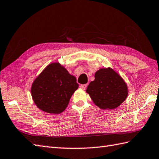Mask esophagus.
<instances>
[{
    "mask_svg": "<svg viewBox=\"0 0 159 159\" xmlns=\"http://www.w3.org/2000/svg\"><path fill=\"white\" fill-rule=\"evenodd\" d=\"M87 84H80V87L81 89H85L87 88Z\"/></svg>",
    "mask_w": 159,
    "mask_h": 159,
    "instance_id": "34e87169",
    "label": "esophagus"
}]
</instances>
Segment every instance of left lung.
<instances>
[{"mask_svg": "<svg viewBox=\"0 0 159 159\" xmlns=\"http://www.w3.org/2000/svg\"><path fill=\"white\" fill-rule=\"evenodd\" d=\"M86 91L95 105L103 110L117 108L128 95L126 83L110 68L95 72V80L89 83Z\"/></svg>", "mask_w": 159, "mask_h": 159, "instance_id": "obj_1", "label": "left lung"}]
</instances>
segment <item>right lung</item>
I'll list each match as a JSON object with an SVG mask.
<instances>
[{"label":"right lung","instance_id":"right-lung-1","mask_svg":"<svg viewBox=\"0 0 159 159\" xmlns=\"http://www.w3.org/2000/svg\"><path fill=\"white\" fill-rule=\"evenodd\" d=\"M79 84L59 63L47 66L32 83V99L38 108L50 114L61 113Z\"/></svg>","mask_w":159,"mask_h":159}]
</instances>
